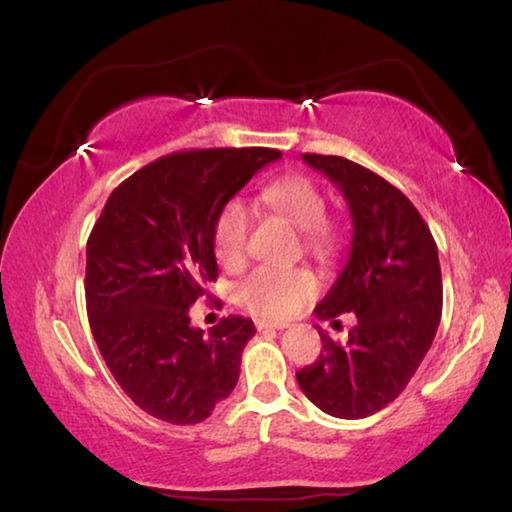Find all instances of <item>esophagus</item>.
I'll list each match as a JSON object with an SVG mask.
<instances>
[{
	"instance_id": "34e87169",
	"label": "esophagus",
	"mask_w": 512,
	"mask_h": 512,
	"mask_svg": "<svg viewBox=\"0 0 512 512\" xmlns=\"http://www.w3.org/2000/svg\"><path fill=\"white\" fill-rule=\"evenodd\" d=\"M258 330H283L285 324H267V321H256Z\"/></svg>"
}]
</instances>
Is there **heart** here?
<instances>
[{
  "label": "heart",
  "mask_w": 512,
  "mask_h": 512,
  "mask_svg": "<svg viewBox=\"0 0 512 512\" xmlns=\"http://www.w3.org/2000/svg\"><path fill=\"white\" fill-rule=\"evenodd\" d=\"M261 202L301 229L306 254L330 263L342 249V229L326 215V200L310 177L290 173L272 179L261 191ZM251 211L240 197H229L215 213L211 245L218 263L236 270L247 258ZM319 290L317 276L306 267H256L233 288V301L249 315L279 321L297 312Z\"/></svg>",
  "instance_id": "1"
}]
</instances>
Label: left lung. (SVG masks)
Returning <instances> with one entry per match:
<instances>
[{
  "mask_svg": "<svg viewBox=\"0 0 512 512\" xmlns=\"http://www.w3.org/2000/svg\"><path fill=\"white\" fill-rule=\"evenodd\" d=\"M339 186L353 218L351 256L319 319L355 315L346 344L319 328L324 351L297 371L301 391L335 418L373 416L396 400L434 342L443 310L432 231L409 197L373 170L335 155H301Z\"/></svg>",
  "mask_w": 512,
  "mask_h": 512,
  "instance_id": "8db88e82",
  "label": "left lung"
}]
</instances>
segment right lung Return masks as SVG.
I'll return each instance as SVG.
<instances>
[{"instance_id":"add662e5","label":"right lung","mask_w":512,"mask_h":512,"mask_svg":"<svg viewBox=\"0 0 512 512\" xmlns=\"http://www.w3.org/2000/svg\"><path fill=\"white\" fill-rule=\"evenodd\" d=\"M279 157L274 148L173 152L107 197L87 240V317L107 369L146 414L202 423L236 387L251 319L229 315L204 333L188 308L218 279L215 213Z\"/></svg>"}]
</instances>
